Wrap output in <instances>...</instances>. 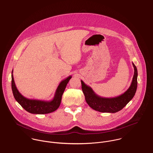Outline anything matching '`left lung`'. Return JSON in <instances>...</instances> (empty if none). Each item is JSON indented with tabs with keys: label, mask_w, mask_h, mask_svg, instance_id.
I'll use <instances>...</instances> for the list:
<instances>
[{
	"label": "left lung",
	"mask_w": 153,
	"mask_h": 153,
	"mask_svg": "<svg viewBox=\"0 0 153 153\" xmlns=\"http://www.w3.org/2000/svg\"><path fill=\"white\" fill-rule=\"evenodd\" d=\"M134 74L131 86L122 95L113 98H103L98 95L90 86L81 80L82 91L88 104L94 110L102 113H114L123 109L134 98L137 89L138 71L132 62Z\"/></svg>",
	"instance_id": "1"
}]
</instances>
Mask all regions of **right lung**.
Returning a JSON list of instances; mask_svg holds the SVG:
<instances>
[{
  "instance_id": "obj_1",
  "label": "right lung",
  "mask_w": 153,
  "mask_h": 153,
  "mask_svg": "<svg viewBox=\"0 0 153 153\" xmlns=\"http://www.w3.org/2000/svg\"><path fill=\"white\" fill-rule=\"evenodd\" d=\"M11 77L12 90L13 97L16 101L24 109H25L30 113L44 114L53 112L59 107L62 95L65 91L67 83L72 76H70L60 82L55 91L53 99L50 101L33 100L25 98L22 95H21V94L18 91L16 87L13 76V70L12 71Z\"/></svg>"
}]
</instances>
